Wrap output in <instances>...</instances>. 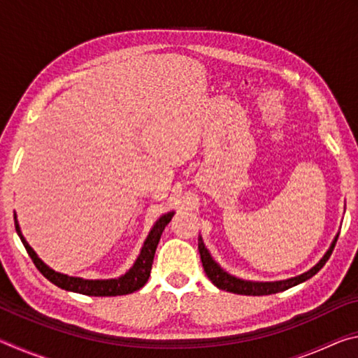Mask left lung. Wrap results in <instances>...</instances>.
I'll return each mask as SVG.
<instances>
[{
  "label": "left lung",
  "mask_w": 358,
  "mask_h": 358,
  "mask_svg": "<svg viewBox=\"0 0 358 358\" xmlns=\"http://www.w3.org/2000/svg\"><path fill=\"white\" fill-rule=\"evenodd\" d=\"M336 240H338V235L335 237V240H333L329 251L324 254V257L320 259L311 270H308L303 275H299L295 278H289V280L273 281V282L245 281V280H240V278L229 275L227 271L222 270L221 266L215 262L213 257L210 256L208 250L203 245L202 237L199 238V252H201V260H202L205 275L208 276V280L213 282L217 289L227 290V292H232V294H240V295H270V294H278V292H282V290H287L290 287L296 286V284L305 282L306 280H310V278L316 275L317 271L325 265L327 260L330 259L333 248L336 245Z\"/></svg>",
  "instance_id": "8db88e82"
}]
</instances>
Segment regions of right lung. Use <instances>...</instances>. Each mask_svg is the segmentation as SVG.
Masks as SVG:
<instances>
[{
  "label": "right lung",
  "instance_id": "obj_1",
  "mask_svg": "<svg viewBox=\"0 0 358 358\" xmlns=\"http://www.w3.org/2000/svg\"><path fill=\"white\" fill-rule=\"evenodd\" d=\"M173 216V211L171 213L162 215L159 220L155 222V226L151 227L147 240L141 250V254L136 259L134 265L126 271L124 275L120 278H113V280H83V278H76V276H68L63 273H58V271L52 270L50 266H47L42 260L38 257V254L34 252L31 246L27 243L25 237L22 235V230L19 226V221H17V216L14 215L15 220V230L19 234L23 246H25L27 252L42 275H44L48 281L55 284V286L62 287L64 290H69V292H77L90 296H117V295H126L132 294L145 286V282L148 281L151 265H153V257L156 252L157 243H159V238L162 232L169 222H171Z\"/></svg>",
  "mask_w": 358,
  "mask_h": 358
}]
</instances>
